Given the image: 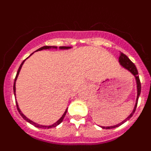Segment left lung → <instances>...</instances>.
Wrapping results in <instances>:
<instances>
[{"instance_id": "8db88e82", "label": "left lung", "mask_w": 151, "mask_h": 151, "mask_svg": "<svg viewBox=\"0 0 151 151\" xmlns=\"http://www.w3.org/2000/svg\"><path fill=\"white\" fill-rule=\"evenodd\" d=\"M119 63H120L121 66H122L123 68H125V69H127L129 73H131L134 76V77L135 78V81H136V85H137V98H136V101H135V105L134 106V109H133L132 112L130 113V115L127 117V118L124 119L122 122L120 123L117 124L116 125H112V126H101L102 129H114V128H116L119 125H122L124 122H125L126 121H128L131 117L132 116L133 114H134V111H135V109L137 107V104H138V97H139L140 94H141V82H140V79H139V76H138V70H137V68H136L135 65L133 63L132 61L129 60V57H127L126 55H125L122 53H120V55H119Z\"/></svg>"}]
</instances>
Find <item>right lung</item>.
I'll use <instances>...</instances> for the list:
<instances>
[{"mask_svg":"<svg viewBox=\"0 0 151 151\" xmlns=\"http://www.w3.org/2000/svg\"><path fill=\"white\" fill-rule=\"evenodd\" d=\"M70 48H72V47H65V46L59 47L60 50H68V49H70ZM47 49H57V46H44V47H40V48L38 49V50H36V51H38V50H47ZM32 54H33V53L32 54H31L30 56H32ZM30 56H29V57H30ZM29 57H27L26 59H28ZM26 60L22 61V63H21V65H20V66H19V67L18 71H17V76H16V78H15V79H14V84H13V92H14V95H15V98H16V82H17V77H18L19 74V72H20L21 68H22V65H23L24 62L26 61ZM16 104H17V110H18L19 113V114H20V115H21V116H22V118H23L24 119H25V120L27 121L28 122H29V123L32 124V125H34V126H35V127L40 128V129H50V128L56 127V126H57V125H60V124L61 122H63V120L64 117H65V116H66V113H67V109H68V108H66V110H65V112H64V113H63V114L62 116H61L60 118V119H58V120H57V122H55V123L52 124V125H39V124H38V123H35V122H33V121H32V120H31V119H28L27 117H26V116L24 115L23 113H22V112H21L20 109H19V105H18V103H17V101H16Z\"/></svg>","mask_w":151,"mask_h":151,"instance_id":"add662e5","label":"right lung"}]
</instances>
